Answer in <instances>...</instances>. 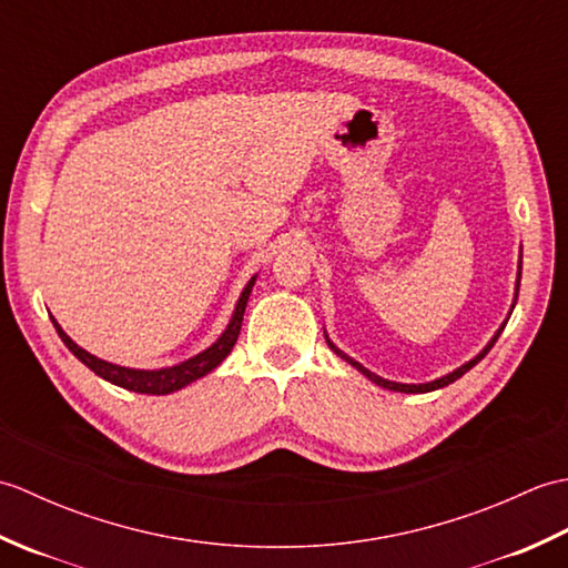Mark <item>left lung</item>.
I'll use <instances>...</instances> for the list:
<instances>
[{
	"label": "left lung",
	"instance_id": "obj_1",
	"mask_svg": "<svg viewBox=\"0 0 568 568\" xmlns=\"http://www.w3.org/2000/svg\"><path fill=\"white\" fill-rule=\"evenodd\" d=\"M520 268H523V261H520ZM520 277H523V273H517V291H520ZM515 303H517V297H515ZM500 332H503V327H500ZM500 332L496 334V336H493V342L484 348V352H480L474 361H468V364H464L462 368H456L454 373H449V376H444V378H437V381H432V383H422V385H405V383H393V381H385V378H381V376H376V373H371L368 368H364V366H361V364H356V361L354 358H348L346 354H342L339 352V348H336L329 339H327V344H329V348H332V352L334 354H339L344 361H348V364H352V366H356L361 373H364V376H368L373 383H378V385H383V388H388V390H397V393H429V390H437V388H444V385H449V383H454V381H458V378H462L464 376V373L466 371H470V368H474L476 364H478V361L480 358H484L488 352H490V348H493V344H496L498 342V336H500Z\"/></svg>",
	"mask_w": 568,
	"mask_h": 568
}]
</instances>
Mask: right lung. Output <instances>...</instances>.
Here are the masks:
<instances>
[{
	"instance_id": "add662e5",
	"label": "right lung",
	"mask_w": 568,
	"mask_h": 568,
	"mask_svg": "<svg viewBox=\"0 0 568 568\" xmlns=\"http://www.w3.org/2000/svg\"><path fill=\"white\" fill-rule=\"evenodd\" d=\"M253 283H256V275L251 277L248 285L244 287V293H241L239 303H236V310H234V317H232V322H229V327H226V332L220 336V339H216V342L207 348V352H202V354H197L195 358H190V361H185V364H178V366H173V368L134 371V368H122V366L106 364V361L88 354V352H84V348H80L75 342H72L70 336H68L63 329H60V324H58L55 320H53V327H55L60 339H63V344L70 348V352L75 354L90 371L98 373L100 378L119 385V388L134 390V393L165 395V393L180 390V388H183V385H187V383H192V381L207 376L210 371H214V368L220 366L222 361L229 356V352H232L236 339H239L241 322H244V310H246V303H248V295H251Z\"/></svg>"
}]
</instances>
